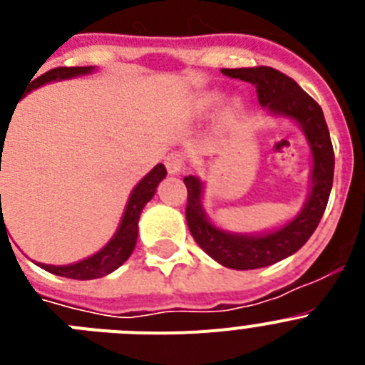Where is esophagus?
Wrapping results in <instances>:
<instances>
[{
    "label": "esophagus",
    "instance_id": "esophagus-1",
    "mask_svg": "<svg viewBox=\"0 0 365 365\" xmlns=\"http://www.w3.org/2000/svg\"><path fill=\"white\" fill-rule=\"evenodd\" d=\"M164 164H166L168 173L177 175V173L182 172V168H185V155L180 153V151H172V153H168L166 157H164Z\"/></svg>",
    "mask_w": 365,
    "mask_h": 365
}]
</instances>
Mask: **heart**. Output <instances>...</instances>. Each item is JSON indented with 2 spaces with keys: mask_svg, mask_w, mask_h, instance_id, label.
<instances>
[{
  "mask_svg": "<svg viewBox=\"0 0 365 365\" xmlns=\"http://www.w3.org/2000/svg\"><path fill=\"white\" fill-rule=\"evenodd\" d=\"M221 98H222V95L217 91L206 93V95H202L201 98H199L197 106L201 109H210V108H214V106H217L219 102H221Z\"/></svg>",
  "mask_w": 365,
  "mask_h": 365,
  "instance_id": "b5f03b06",
  "label": "heart"
}]
</instances>
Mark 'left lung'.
<instances>
[{
	"mask_svg": "<svg viewBox=\"0 0 365 365\" xmlns=\"http://www.w3.org/2000/svg\"><path fill=\"white\" fill-rule=\"evenodd\" d=\"M221 71L230 78L252 83L256 87L259 104L272 115H282L298 122L311 146L312 173L307 202L292 221L269 234H232L214 227L202 208V182L195 175L185 177L188 190L186 222L199 247L228 269H261L292 256L307 243L318 227L327 206L329 193L333 188V143L325 124L324 111L318 102L287 74L265 66Z\"/></svg>",
	"mask_w": 365,
	"mask_h": 365,
	"instance_id": "obj_1",
	"label": "left lung"
}]
</instances>
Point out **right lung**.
<instances>
[{
    "mask_svg": "<svg viewBox=\"0 0 365 365\" xmlns=\"http://www.w3.org/2000/svg\"><path fill=\"white\" fill-rule=\"evenodd\" d=\"M91 71L93 67H56V69H51L47 71V73L41 74V76H38V78L31 83L27 93L32 91V89H36V87L43 86V83L47 82L73 78V76H80V74H89ZM1 144H5L3 138ZM164 177H166V168H164L163 164H157V166H155L137 186H135L133 192H131L130 201H128V206H125L124 215H122L120 227H118L117 234L113 235V240L109 241L102 250L93 254L91 257H86V259L78 261V263H73V265H45V263H38V265L43 270H47V272L71 279L102 278L106 274L118 269V267L131 256V252H133L135 243H137L138 217H140V212H143V208L146 206V202L153 197L155 188L159 186V182ZM3 225H5V221H3L1 217L0 228Z\"/></svg>",
    "mask_w": 365,
    "mask_h": 365,
    "instance_id": "1",
    "label": "right lung"
}]
</instances>
